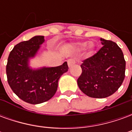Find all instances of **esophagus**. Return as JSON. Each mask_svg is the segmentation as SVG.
Returning <instances> with one entry per match:
<instances>
[{
  "label": "esophagus",
  "instance_id": "obj_1",
  "mask_svg": "<svg viewBox=\"0 0 132 132\" xmlns=\"http://www.w3.org/2000/svg\"><path fill=\"white\" fill-rule=\"evenodd\" d=\"M67 63H68V66H69V68H71L72 66H73L75 64V61L73 59H70L69 60L67 61Z\"/></svg>",
  "mask_w": 132,
  "mask_h": 132
}]
</instances>
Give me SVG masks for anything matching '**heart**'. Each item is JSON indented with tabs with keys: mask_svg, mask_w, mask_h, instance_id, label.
Instances as JSON below:
<instances>
[{
	"mask_svg": "<svg viewBox=\"0 0 132 132\" xmlns=\"http://www.w3.org/2000/svg\"><path fill=\"white\" fill-rule=\"evenodd\" d=\"M86 42H78V43L76 44V48H77L78 49H83V47H85L86 46ZM95 48L94 44L93 43H90L87 46V49H88V53H91L93 51V49Z\"/></svg>",
	"mask_w": 132,
	"mask_h": 132,
	"instance_id": "1",
	"label": "heart"
}]
</instances>
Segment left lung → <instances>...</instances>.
I'll return each instance as SVG.
<instances>
[{
	"label": "left lung",
	"instance_id": "left-lung-1",
	"mask_svg": "<svg viewBox=\"0 0 132 132\" xmlns=\"http://www.w3.org/2000/svg\"><path fill=\"white\" fill-rule=\"evenodd\" d=\"M102 47L81 64L82 73L78 86L90 97L105 98L114 93L125 76V62L122 49L115 42L100 38Z\"/></svg>",
	"mask_w": 132,
	"mask_h": 132
}]
</instances>
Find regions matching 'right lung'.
<instances>
[{"label": "right lung", "mask_w": 132, "mask_h": 132, "mask_svg": "<svg viewBox=\"0 0 132 132\" xmlns=\"http://www.w3.org/2000/svg\"><path fill=\"white\" fill-rule=\"evenodd\" d=\"M44 41V36L37 35L18 44L10 52L6 66L7 82L13 91L33 105L51 99L57 90L60 77L69 70L66 61L55 67L30 66V61L37 56Z\"/></svg>", "instance_id": "right-lung-1"}]
</instances>
